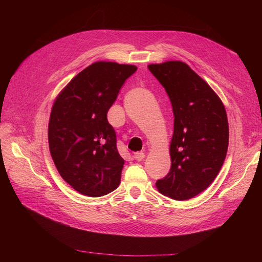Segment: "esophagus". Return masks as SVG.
Here are the masks:
<instances>
[{
  "mask_svg": "<svg viewBox=\"0 0 262 262\" xmlns=\"http://www.w3.org/2000/svg\"><path fill=\"white\" fill-rule=\"evenodd\" d=\"M144 157H145V154H144L143 152H138V153H136V154L133 155V158H134V160H137L138 162L143 161V160H144Z\"/></svg>",
  "mask_w": 262,
  "mask_h": 262,
  "instance_id": "34e87169",
  "label": "esophagus"
}]
</instances>
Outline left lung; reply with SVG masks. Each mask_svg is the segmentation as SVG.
<instances>
[{
	"label": "left lung",
	"instance_id": "left-lung-1",
	"mask_svg": "<svg viewBox=\"0 0 262 262\" xmlns=\"http://www.w3.org/2000/svg\"><path fill=\"white\" fill-rule=\"evenodd\" d=\"M147 68L167 93L173 113L170 170L156 187L171 199H191L212 184L225 161L229 138L225 107L185 62Z\"/></svg>",
	"mask_w": 262,
	"mask_h": 262
}]
</instances>
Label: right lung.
Here are the masks:
<instances>
[{
    "label": "right lung",
    "mask_w": 262,
    "mask_h": 262,
    "mask_svg": "<svg viewBox=\"0 0 262 262\" xmlns=\"http://www.w3.org/2000/svg\"><path fill=\"white\" fill-rule=\"evenodd\" d=\"M136 66L98 61L81 71L55 98L48 126L51 157L76 191L101 196L118 188L124 161L107 113Z\"/></svg>",
    "instance_id": "obj_1"
}]
</instances>
